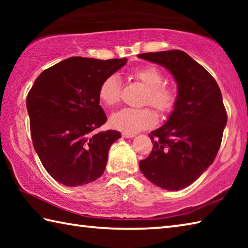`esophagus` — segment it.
<instances>
[{
	"label": "esophagus",
	"instance_id": "obj_1",
	"mask_svg": "<svg viewBox=\"0 0 248 248\" xmlns=\"http://www.w3.org/2000/svg\"><path fill=\"white\" fill-rule=\"evenodd\" d=\"M123 137L124 138H129V139H131V138L136 137V134H134V133H128V132H123Z\"/></svg>",
	"mask_w": 248,
	"mask_h": 248
}]
</instances>
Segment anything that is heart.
<instances>
[{
    "label": "heart",
    "instance_id": "b5f03b06",
    "mask_svg": "<svg viewBox=\"0 0 248 248\" xmlns=\"http://www.w3.org/2000/svg\"><path fill=\"white\" fill-rule=\"evenodd\" d=\"M132 77L148 89L144 104H150L159 112H167L174 107L177 93L174 87L165 85L164 74L153 65H144L134 69ZM99 98L107 106H114L121 97V82L117 74H111L100 84ZM156 123V116L150 108H123L110 117V124L120 131L136 133L152 127Z\"/></svg>",
    "mask_w": 248,
    "mask_h": 248
}]
</instances>
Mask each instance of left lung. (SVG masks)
Listing matches in <instances>:
<instances>
[{
  "label": "left lung",
  "instance_id": "obj_1",
  "mask_svg": "<svg viewBox=\"0 0 248 248\" xmlns=\"http://www.w3.org/2000/svg\"><path fill=\"white\" fill-rule=\"evenodd\" d=\"M164 66L177 83V99L166 123L149 134L152 152L142 174L166 190L184 189L212 164L226 125L220 87L207 70L180 50L138 54Z\"/></svg>",
  "mask_w": 248,
  "mask_h": 248
}]
</instances>
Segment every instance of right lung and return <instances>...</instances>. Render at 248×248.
Returning <instances> with one entry per match:
<instances>
[{
    "label": "right lung",
    "instance_id": "add662e5",
    "mask_svg": "<svg viewBox=\"0 0 248 248\" xmlns=\"http://www.w3.org/2000/svg\"><path fill=\"white\" fill-rule=\"evenodd\" d=\"M127 58L72 57L45 70L29 91L26 106L36 153L46 170L68 187L94 182L106 169L116 130L97 132L107 117L99 105L100 84Z\"/></svg>",
    "mask_w": 248,
    "mask_h": 248
}]
</instances>
